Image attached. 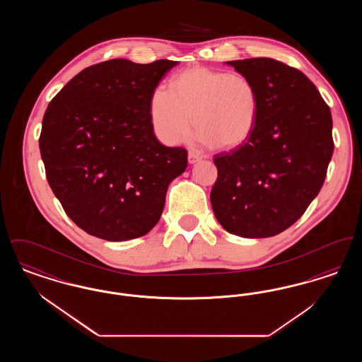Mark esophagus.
<instances>
[{"instance_id": "obj_1", "label": "esophagus", "mask_w": 362, "mask_h": 362, "mask_svg": "<svg viewBox=\"0 0 362 362\" xmlns=\"http://www.w3.org/2000/svg\"><path fill=\"white\" fill-rule=\"evenodd\" d=\"M202 158V156L199 155L198 152H195V151H189V164H194V163H197V161H199Z\"/></svg>"}]
</instances>
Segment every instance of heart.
<instances>
[{
    "label": "heart",
    "instance_id": "obj_1",
    "mask_svg": "<svg viewBox=\"0 0 362 362\" xmlns=\"http://www.w3.org/2000/svg\"><path fill=\"white\" fill-rule=\"evenodd\" d=\"M255 84L241 73L194 68L176 74L170 89L157 86L151 99L155 134L177 144L189 134L191 115L198 137L224 149L243 145L258 119Z\"/></svg>",
    "mask_w": 362,
    "mask_h": 362
}]
</instances>
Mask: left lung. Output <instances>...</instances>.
<instances>
[{
    "label": "left lung",
    "mask_w": 362,
    "mask_h": 362,
    "mask_svg": "<svg viewBox=\"0 0 362 362\" xmlns=\"http://www.w3.org/2000/svg\"><path fill=\"white\" fill-rule=\"evenodd\" d=\"M258 90L250 138L214 155L210 192L217 221L241 238H270L292 226L322 189L334 152L332 118L310 78L273 58L230 61Z\"/></svg>",
    "instance_id": "1"
}]
</instances>
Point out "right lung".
I'll return each mask as SVG.
<instances>
[{
	"instance_id": "obj_1",
	"label": "right lung",
	"mask_w": 362,
	"mask_h": 362,
	"mask_svg": "<svg viewBox=\"0 0 362 362\" xmlns=\"http://www.w3.org/2000/svg\"><path fill=\"white\" fill-rule=\"evenodd\" d=\"M176 61L110 59L76 74L47 105L39 148L46 177L70 220L110 241L146 235L163 213L187 151L160 144L152 93Z\"/></svg>"
}]
</instances>
